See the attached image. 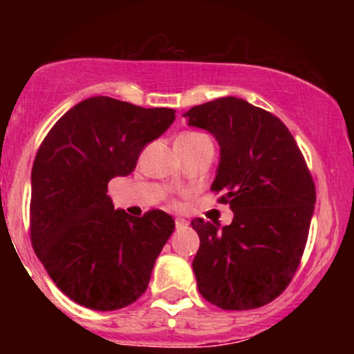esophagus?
<instances>
[{
    "label": "esophagus",
    "mask_w": 354,
    "mask_h": 354,
    "mask_svg": "<svg viewBox=\"0 0 354 354\" xmlns=\"http://www.w3.org/2000/svg\"><path fill=\"white\" fill-rule=\"evenodd\" d=\"M174 225H176L178 230H181V228H186V226H188V221L183 218H176L174 219Z\"/></svg>",
    "instance_id": "esophagus-1"
}]
</instances>
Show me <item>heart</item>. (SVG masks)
<instances>
[{"label":"heart","instance_id":"obj_1","mask_svg":"<svg viewBox=\"0 0 354 354\" xmlns=\"http://www.w3.org/2000/svg\"><path fill=\"white\" fill-rule=\"evenodd\" d=\"M178 143H185V145H196V143H203V141H211L208 136L203 135V133H183V135L178 136ZM173 205H176V201H173Z\"/></svg>","mask_w":354,"mask_h":354}]
</instances>
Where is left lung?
Here are the masks:
<instances>
[{
  "label": "left lung",
  "instance_id": "obj_1",
  "mask_svg": "<svg viewBox=\"0 0 354 354\" xmlns=\"http://www.w3.org/2000/svg\"><path fill=\"white\" fill-rule=\"evenodd\" d=\"M189 126L219 143L211 191L234 218L221 230L196 218L198 290L221 310H254L286 290L306 246L316 203L311 173L279 118L234 96L193 106Z\"/></svg>",
  "mask_w": 354,
  "mask_h": 354
}]
</instances>
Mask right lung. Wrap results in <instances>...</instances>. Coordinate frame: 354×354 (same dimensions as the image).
Masks as SVG:
<instances>
[{
  "instance_id": "add662e5",
  "label": "right lung",
  "mask_w": 354,
  "mask_h": 354,
  "mask_svg": "<svg viewBox=\"0 0 354 354\" xmlns=\"http://www.w3.org/2000/svg\"><path fill=\"white\" fill-rule=\"evenodd\" d=\"M174 113L95 96L64 113L36 153L31 245L56 286L81 306L120 310L148 288L174 219L161 209L141 218L115 209L108 183L136 168Z\"/></svg>"
}]
</instances>
